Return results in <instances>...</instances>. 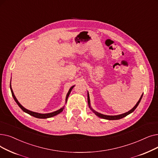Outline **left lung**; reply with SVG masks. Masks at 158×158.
<instances>
[{"mask_svg":"<svg viewBox=\"0 0 158 158\" xmlns=\"http://www.w3.org/2000/svg\"><path fill=\"white\" fill-rule=\"evenodd\" d=\"M143 94H142V95H141V97H140L139 100H138V102H137V103H136V105H135V106H134L132 109H131V110H130L129 111H128V112H125V113H123V114H119V115H116V116H109V115H105V114H101V113H100V112H98L97 111L94 110L91 107V103H90V98H89V92H87V102H88L89 107L90 108V109H91V110L94 112V113L97 116H98V117H100V118H103V119H109V120H116V119H122V118H123L125 117L126 116L129 115V114L132 113V112L135 109H136V107H138V106L139 105V102H140V101H141V98H142Z\"/></svg>","mask_w":158,"mask_h":158,"instance_id":"obj_1","label":"left lung"}]
</instances>
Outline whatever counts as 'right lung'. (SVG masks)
I'll use <instances>...</instances> for the list:
<instances>
[{"label":"right lung","mask_w":158,"mask_h":158,"mask_svg":"<svg viewBox=\"0 0 158 158\" xmlns=\"http://www.w3.org/2000/svg\"><path fill=\"white\" fill-rule=\"evenodd\" d=\"M74 87V85L72 86V87L69 89L68 93H67V95H66V98H65V103H67V98H68V97H69V94H70V93H71V91H72V89H73ZM10 89H11V94H12L13 99L15 100V102L17 103V105L19 106V107H20L22 110H23L24 112H26V113L29 114V115H31V116H34V117H35V118H36L46 119V118H51V117H52V116H56V115H57V114L60 113V112H62L63 110H64V106L63 107L60 108V109H58V110H56V111H55V112H50V113H46V114H41V113H39V112H33V111H31V110H29L26 109L25 107H24L22 106V105L19 102V101L17 100V99L16 98L15 96V94H14V93H13V89H12V88H11V82H10Z\"/></svg>","instance_id":"right-lung-1"}]
</instances>
